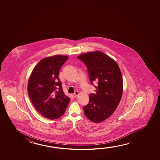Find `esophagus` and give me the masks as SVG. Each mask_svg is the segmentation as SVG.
I'll list each match as a JSON object with an SVG mask.
<instances>
[{
    "label": "esophagus",
    "instance_id": "obj_1",
    "mask_svg": "<svg viewBox=\"0 0 160 160\" xmlns=\"http://www.w3.org/2000/svg\"><path fill=\"white\" fill-rule=\"evenodd\" d=\"M79 94V93L78 91H75L74 93L73 94V96L74 97H77L78 96Z\"/></svg>",
    "mask_w": 160,
    "mask_h": 160
}]
</instances>
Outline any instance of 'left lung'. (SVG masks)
<instances>
[{
    "instance_id": "left-lung-1",
    "label": "left lung",
    "mask_w": 160,
    "mask_h": 160,
    "mask_svg": "<svg viewBox=\"0 0 160 160\" xmlns=\"http://www.w3.org/2000/svg\"><path fill=\"white\" fill-rule=\"evenodd\" d=\"M87 67L90 82H97L96 93L83 107L86 116L94 122H101L111 116L118 107L122 94L120 69L114 59L99 51L83 53L77 57Z\"/></svg>"
}]
</instances>
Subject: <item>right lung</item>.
Instances as JSON below:
<instances>
[{
    "mask_svg": "<svg viewBox=\"0 0 160 160\" xmlns=\"http://www.w3.org/2000/svg\"><path fill=\"white\" fill-rule=\"evenodd\" d=\"M68 56L56 55L42 59L34 68L29 79L28 93L40 114L54 120L63 115L70 98L64 93L58 75Z\"/></svg>",
    "mask_w": 160,
    "mask_h": 160,
    "instance_id": "1",
    "label": "right lung"
}]
</instances>
